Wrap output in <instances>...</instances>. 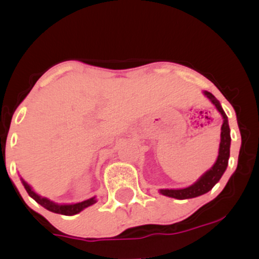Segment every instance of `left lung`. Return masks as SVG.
Masks as SVG:
<instances>
[{"label":"left lung","mask_w":259,"mask_h":259,"mask_svg":"<svg viewBox=\"0 0 259 259\" xmlns=\"http://www.w3.org/2000/svg\"><path fill=\"white\" fill-rule=\"evenodd\" d=\"M204 96L215 106L218 112L221 113L223 117V125H222V133H221V144H219V153L218 158H217L215 163L213 167L204 173L196 183L192 185L184 187V189H160L159 194L168 196V197L177 198V200H187V198H194L197 196H201L203 194H207L209 190L213 189V186L221 180L222 175L227 170L228 167V160L230 157V127H229L228 117L225 112L223 111L219 101L213 96L210 92L203 91Z\"/></svg>","instance_id":"obj_1"}]
</instances>
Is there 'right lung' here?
<instances>
[{
	"label": "right lung",
	"mask_w": 259,
	"mask_h": 259,
	"mask_svg": "<svg viewBox=\"0 0 259 259\" xmlns=\"http://www.w3.org/2000/svg\"><path fill=\"white\" fill-rule=\"evenodd\" d=\"M20 180H22L23 185H24L29 196H30L31 198H34V200L36 201L38 204H41L44 208L49 209L50 212L58 213V214H63V215H74V214H78L79 212H81L82 209H85V208H88L89 206H92L94 203H96V197H91L89 198V200L78 202V203H72V204L55 203V202L49 200V198L41 197L40 195H37L36 192L32 190V187L29 185L23 178H20Z\"/></svg>",
	"instance_id": "obj_1"
}]
</instances>
